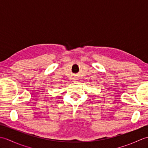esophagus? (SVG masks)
Listing matches in <instances>:
<instances>
[{"mask_svg": "<svg viewBox=\"0 0 148 148\" xmlns=\"http://www.w3.org/2000/svg\"><path fill=\"white\" fill-rule=\"evenodd\" d=\"M77 80V77H75L73 78V81H76Z\"/></svg>", "mask_w": 148, "mask_h": 148, "instance_id": "34e87169", "label": "esophagus"}]
</instances>
